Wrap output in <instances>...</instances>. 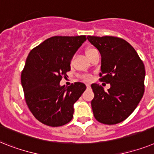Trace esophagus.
Masks as SVG:
<instances>
[{
    "label": "esophagus",
    "mask_w": 154,
    "mask_h": 154,
    "mask_svg": "<svg viewBox=\"0 0 154 154\" xmlns=\"http://www.w3.org/2000/svg\"><path fill=\"white\" fill-rule=\"evenodd\" d=\"M86 87H87V88H90V87H91V85H90V84H86Z\"/></svg>",
    "instance_id": "1"
}]
</instances>
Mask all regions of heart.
Wrapping results in <instances>:
<instances>
[{"mask_svg": "<svg viewBox=\"0 0 154 154\" xmlns=\"http://www.w3.org/2000/svg\"><path fill=\"white\" fill-rule=\"evenodd\" d=\"M95 51H97V49H94V48H87V49H86V55H87V57H88V56L91 55V53H93ZM82 79H83V80H85V81H89V80L91 79V76L88 74L83 75H82Z\"/></svg>", "mask_w": 154, "mask_h": 154, "instance_id": "obj_1", "label": "heart"}]
</instances>
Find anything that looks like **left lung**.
Instances as JSON below:
<instances>
[{"instance_id": "8db88e82", "label": "left lung", "mask_w": 154, "mask_h": 154, "mask_svg": "<svg viewBox=\"0 0 154 154\" xmlns=\"http://www.w3.org/2000/svg\"><path fill=\"white\" fill-rule=\"evenodd\" d=\"M87 39L101 53V82L111 86L105 92L100 85H91L94 94L91 101L94 116L101 124H119L133 112L144 94V63L123 38L88 36Z\"/></svg>"}]
</instances>
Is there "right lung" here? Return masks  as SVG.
I'll return each mask as SVG.
<instances>
[{
	"mask_svg": "<svg viewBox=\"0 0 154 154\" xmlns=\"http://www.w3.org/2000/svg\"><path fill=\"white\" fill-rule=\"evenodd\" d=\"M86 40V35L54 36L29 53L21 83L26 105L41 123L60 127L72 120L73 105L86 85L76 82L66 87L60 86V82L71 70L72 57Z\"/></svg>",
	"mask_w": 154,
	"mask_h": 154,
	"instance_id": "right-lung-1",
	"label": "right lung"
}]
</instances>
